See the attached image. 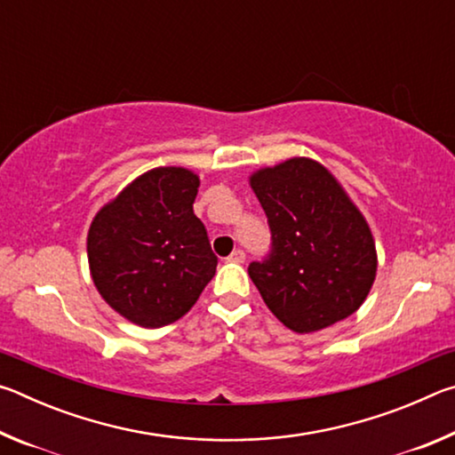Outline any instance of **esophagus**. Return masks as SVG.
Masks as SVG:
<instances>
[{
    "instance_id": "34e87169",
    "label": "esophagus",
    "mask_w": 455,
    "mask_h": 455,
    "mask_svg": "<svg viewBox=\"0 0 455 455\" xmlns=\"http://www.w3.org/2000/svg\"><path fill=\"white\" fill-rule=\"evenodd\" d=\"M228 260H230V263H236V265L244 263V251H241V249H235L233 252H230Z\"/></svg>"
}]
</instances>
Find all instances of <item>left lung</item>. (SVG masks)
Here are the masks:
<instances>
[{
	"label": "left lung",
	"mask_w": 455,
	"mask_h": 455,
	"mask_svg": "<svg viewBox=\"0 0 455 455\" xmlns=\"http://www.w3.org/2000/svg\"><path fill=\"white\" fill-rule=\"evenodd\" d=\"M271 251L249 275L268 309L295 333L355 313L375 281V243L363 214L327 168L291 158L251 176Z\"/></svg>",
	"instance_id": "8db88e82"
}]
</instances>
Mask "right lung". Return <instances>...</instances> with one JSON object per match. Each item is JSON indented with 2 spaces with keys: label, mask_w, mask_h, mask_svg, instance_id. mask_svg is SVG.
Instances as JSON below:
<instances>
[{
  "label": "right lung",
  "mask_w": 455,
  "mask_h": 455,
  "mask_svg": "<svg viewBox=\"0 0 455 455\" xmlns=\"http://www.w3.org/2000/svg\"><path fill=\"white\" fill-rule=\"evenodd\" d=\"M198 176L154 168L92 220L88 263L96 289L122 317L156 329L180 319L217 271L209 235L192 211Z\"/></svg>",
  "instance_id": "1"
}]
</instances>
